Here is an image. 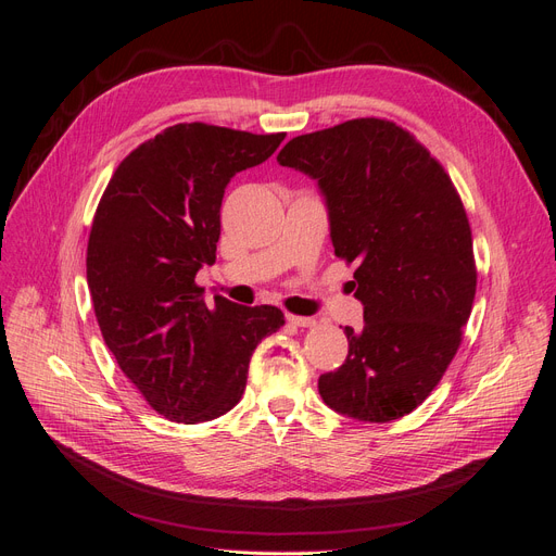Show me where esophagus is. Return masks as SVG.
Wrapping results in <instances>:
<instances>
[{"label":"esophagus","instance_id":"esophagus-1","mask_svg":"<svg viewBox=\"0 0 556 556\" xmlns=\"http://www.w3.org/2000/svg\"><path fill=\"white\" fill-rule=\"evenodd\" d=\"M288 323L294 327H315L317 319L315 317H304V315H292L288 313Z\"/></svg>","mask_w":556,"mask_h":556}]
</instances>
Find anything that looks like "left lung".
Listing matches in <instances>:
<instances>
[{
    "label": "left lung",
    "instance_id": "obj_1",
    "mask_svg": "<svg viewBox=\"0 0 556 556\" xmlns=\"http://www.w3.org/2000/svg\"><path fill=\"white\" fill-rule=\"evenodd\" d=\"M278 162L317 180L336 257L357 264L364 327H345L348 359L319 376V396L364 422L413 413L457 355L476 299L457 188L408 129L382 117L301 134Z\"/></svg>",
    "mask_w": 556,
    "mask_h": 556
}]
</instances>
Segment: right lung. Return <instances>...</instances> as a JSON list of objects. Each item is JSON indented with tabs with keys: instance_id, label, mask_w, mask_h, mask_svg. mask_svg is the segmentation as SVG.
I'll use <instances>...</instances> for the list:
<instances>
[{
	"instance_id": "right-lung-1",
	"label": "right lung",
	"mask_w": 556,
	"mask_h": 556,
	"mask_svg": "<svg viewBox=\"0 0 556 556\" xmlns=\"http://www.w3.org/2000/svg\"><path fill=\"white\" fill-rule=\"evenodd\" d=\"M285 131L206 123L166 127L117 164L88 241V288L117 366L172 422H208L243 396L257 343L285 325L276 306H239L194 282L215 262L227 182L276 153Z\"/></svg>"
}]
</instances>
